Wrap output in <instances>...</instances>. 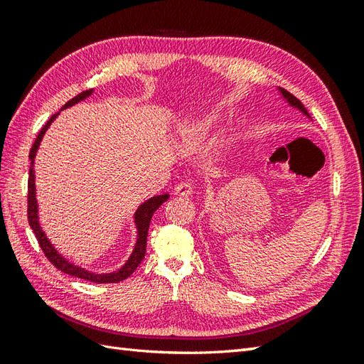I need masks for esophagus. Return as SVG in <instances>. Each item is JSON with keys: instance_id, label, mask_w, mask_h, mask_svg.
<instances>
[{"instance_id": "34e87169", "label": "esophagus", "mask_w": 364, "mask_h": 364, "mask_svg": "<svg viewBox=\"0 0 364 364\" xmlns=\"http://www.w3.org/2000/svg\"><path fill=\"white\" fill-rule=\"evenodd\" d=\"M192 191H194V186H192V183L189 181H181L180 184H176L173 192L176 196H181V197H188L192 194Z\"/></svg>"}]
</instances>
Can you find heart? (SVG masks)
<instances>
[{
	"label": "heart",
	"mask_w": 364,
	"mask_h": 364,
	"mask_svg": "<svg viewBox=\"0 0 364 364\" xmlns=\"http://www.w3.org/2000/svg\"><path fill=\"white\" fill-rule=\"evenodd\" d=\"M206 123H189V125H183L178 133V142H180L181 149L184 151H196L205 146L206 142Z\"/></svg>",
	"instance_id": "b5f03b06"
}]
</instances>
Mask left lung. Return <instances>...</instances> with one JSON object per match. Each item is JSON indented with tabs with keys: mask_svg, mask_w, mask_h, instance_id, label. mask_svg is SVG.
<instances>
[{
	"mask_svg": "<svg viewBox=\"0 0 364 364\" xmlns=\"http://www.w3.org/2000/svg\"><path fill=\"white\" fill-rule=\"evenodd\" d=\"M280 92H282V95H283V98L286 100V102H288L292 107H297V109L300 111V112H304L305 115H308V117H310V114H308V111H306V107L304 106V105H301V102H300V100L299 98H296V97H294L292 94H289V92L288 90H284V89H282L280 87Z\"/></svg>",
	"mask_w": 364,
	"mask_h": 364,
	"instance_id": "obj_1",
	"label": "left lung"
}]
</instances>
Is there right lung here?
<instances>
[{
  "mask_svg": "<svg viewBox=\"0 0 364 364\" xmlns=\"http://www.w3.org/2000/svg\"><path fill=\"white\" fill-rule=\"evenodd\" d=\"M92 92H94V89L81 92V94L73 97L70 102H67L63 106V109L82 102L84 98H87V97L92 95ZM56 117H58V114H54L53 117L45 123V127L41 129V133L37 134L36 142L33 144V149H31V151H29V159H31L29 178H28V222H29V227L33 228L34 235H36L37 241H38V245H41V249L43 250L45 257L48 258L51 264L56 269H59L60 272L68 274L72 277L82 278V280H87V282H94V283H117V282L125 280V278H128L131 274L134 272L137 266L141 264V261L144 259L145 250H146V235H149L151 215L162 203L166 202V200L168 198V194L151 197L150 200H146V202H144L136 210L134 223H136V228H137V241H136L133 253H131V257L128 258V261L119 270H115V272H111V274H95V272H89V270L82 269L80 266H75L73 262H70V261H67L63 257V255H59L58 250L54 249L53 244L48 241V237L45 236L41 223H38V214H37L38 208H37V200H36V183H34V158H36V153L38 150V145H41V141H42V137L45 134V131L48 129V127L51 125V122Z\"/></svg>",
  "mask_w": 364,
  "mask_h": 364,
  "instance_id": "obj_1",
  "label": "right lung"
}]
</instances>
